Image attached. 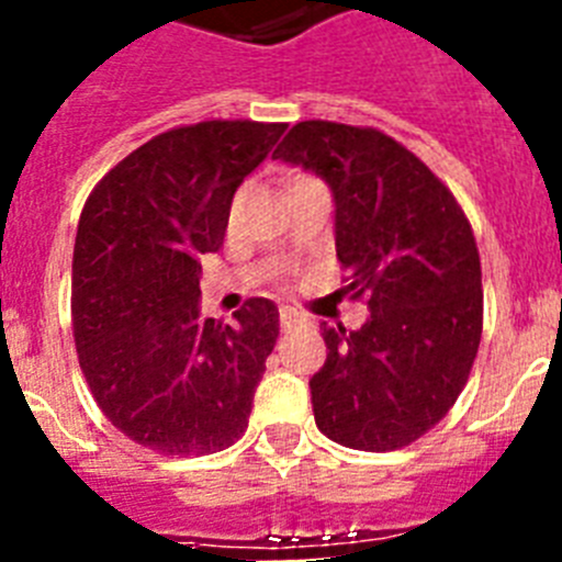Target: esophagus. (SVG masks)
<instances>
[{
	"label": "esophagus",
	"mask_w": 562,
	"mask_h": 562,
	"mask_svg": "<svg viewBox=\"0 0 562 562\" xmlns=\"http://www.w3.org/2000/svg\"><path fill=\"white\" fill-rule=\"evenodd\" d=\"M301 324H304V315H297L295 310H281V331H290Z\"/></svg>",
	"instance_id": "esophagus-1"
}]
</instances>
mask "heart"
<instances>
[{
	"mask_svg": "<svg viewBox=\"0 0 562 562\" xmlns=\"http://www.w3.org/2000/svg\"><path fill=\"white\" fill-rule=\"evenodd\" d=\"M297 180H310V177H297Z\"/></svg>",
	"mask_w": 562,
	"mask_h": 562,
	"instance_id": "1",
	"label": "heart"
}]
</instances>
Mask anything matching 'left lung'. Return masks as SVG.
<instances>
[{"mask_svg":"<svg viewBox=\"0 0 562 562\" xmlns=\"http://www.w3.org/2000/svg\"><path fill=\"white\" fill-rule=\"evenodd\" d=\"M276 160L315 171L335 196V247L357 331L324 324L310 380L315 425L342 448L389 453L428 434L464 389L484 324L473 227L414 151L369 126L295 123Z\"/></svg>","mask_w":562,"mask_h":562,"instance_id":"8db88e82","label":"left lung"}]
</instances>
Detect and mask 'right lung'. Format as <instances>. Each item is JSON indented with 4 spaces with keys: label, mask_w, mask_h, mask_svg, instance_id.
<instances>
[{
    "label": "right lung",
    "mask_w": 562,
    "mask_h": 562,
    "mask_svg": "<svg viewBox=\"0 0 562 562\" xmlns=\"http://www.w3.org/2000/svg\"><path fill=\"white\" fill-rule=\"evenodd\" d=\"M286 123L205 121L134 148L89 193L72 252L78 362L114 428L162 456H207L247 430L278 337L250 297L200 315V258L225 241L236 188Z\"/></svg>",
    "instance_id": "obj_1"
}]
</instances>
